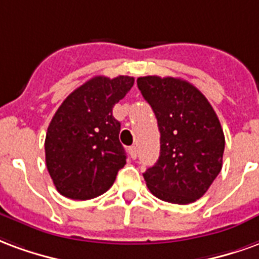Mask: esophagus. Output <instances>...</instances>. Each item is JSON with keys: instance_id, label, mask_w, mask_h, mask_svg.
Returning <instances> with one entry per match:
<instances>
[{"instance_id": "1", "label": "esophagus", "mask_w": 259, "mask_h": 259, "mask_svg": "<svg viewBox=\"0 0 259 259\" xmlns=\"http://www.w3.org/2000/svg\"><path fill=\"white\" fill-rule=\"evenodd\" d=\"M128 150H130V154H131L132 158H137V156H138L137 146H131V148L128 149Z\"/></svg>"}]
</instances>
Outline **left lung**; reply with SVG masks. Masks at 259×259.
Instances as JSON below:
<instances>
[{"label":"left lung","mask_w":259,"mask_h":259,"mask_svg":"<svg viewBox=\"0 0 259 259\" xmlns=\"http://www.w3.org/2000/svg\"><path fill=\"white\" fill-rule=\"evenodd\" d=\"M137 82L160 131V157L143 174L149 190L174 204L193 203L222 168L225 137L220 120L207 98L188 81L146 75Z\"/></svg>","instance_id":"8db88e82"}]
</instances>
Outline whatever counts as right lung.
Segmentation results:
<instances>
[{"instance_id": "1", "label": "right lung", "mask_w": 259, "mask_h": 259, "mask_svg": "<svg viewBox=\"0 0 259 259\" xmlns=\"http://www.w3.org/2000/svg\"><path fill=\"white\" fill-rule=\"evenodd\" d=\"M134 85V77L96 75L66 98L50 122L45 161L55 188L65 197L90 200L110 189L125 152L113 107Z\"/></svg>"}]
</instances>
